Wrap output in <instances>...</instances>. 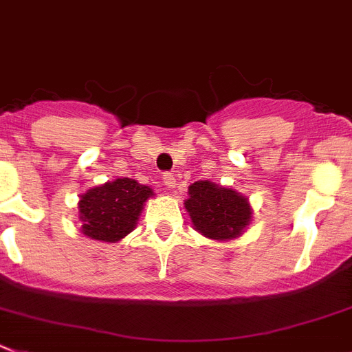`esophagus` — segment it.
Here are the masks:
<instances>
[{
	"label": "esophagus",
	"instance_id": "esophagus-1",
	"mask_svg": "<svg viewBox=\"0 0 352 352\" xmlns=\"http://www.w3.org/2000/svg\"><path fill=\"white\" fill-rule=\"evenodd\" d=\"M163 184L172 189V187H175V177H173L172 173H165V175H163Z\"/></svg>",
	"mask_w": 352,
	"mask_h": 352
}]
</instances>
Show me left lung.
<instances>
[{"label": "left lung", "mask_w": 352, "mask_h": 352, "mask_svg": "<svg viewBox=\"0 0 352 352\" xmlns=\"http://www.w3.org/2000/svg\"><path fill=\"white\" fill-rule=\"evenodd\" d=\"M184 206L196 231L217 241L238 238L252 221L248 198L210 180L191 184Z\"/></svg>", "instance_id": "8db88e82"}]
</instances>
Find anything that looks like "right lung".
<instances>
[{"label": "right lung", "instance_id": "1", "mask_svg": "<svg viewBox=\"0 0 352 352\" xmlns=\"http://www.w3.org/2000/svg\"><path fill=\"white\" fill-rule=\"evenodd\" d=\"M151 196L154 192L149 186L128 177L91 187L78 203L81 232L97 241H120L133 231Z\"/></svg>", "mask_w": 352, "mask_h": 352}]
</instances>
